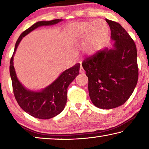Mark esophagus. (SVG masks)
<instances>
[{
	"mask_svg": "<svg viewBox=\"0 0 149 149\" xmlns=\"http://www.w3.org/2000/svg\"><path fill=\"white\" fill-rule=\"evenodd\" d=\"M79 72L81 73V74H84V73H85V70H84V68H83V67L81 66H81H80Z\"/></svg>",
	"mask_w": 149,
	"mask_h": 149,
	"instance_id": "esophagus-1",
	"label": "esophagus"
}]
</instances>
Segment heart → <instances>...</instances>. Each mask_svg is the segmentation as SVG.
<instances>
[{"instance_id": "heart-1", "label": "heart", "mask_w": 149, "mask_h": 149, "mask_svg": "<svg viewBox=\"0 0 149 149\" xmlns=\"http://www.w3.org/2000/svg\"><path fill=\"white\" fill-rule=\"evenodd\" d=\"M64 34L70 41H75L85 37L84 49L88 54L95 53L108 35V26L102 19L94 22H75L65 27Z\"/></svg>"}]
</instances>
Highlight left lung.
Listing matches in <instances>:
<instances>
[{"instance_id": "8db88e82", "label": "left lung", "mask_w": 149, "mask_h": 149, "mask_svg": "<svg viewBox=\"0 0 149 149\" xmlns=\"http://www.w3.org/2000/svg\"><path fill=\"white\" fill-rule=\"evenodd\" d=\"M111 31L114 48L99 50L85 58L88 89L93 104L102 109H112L127 101L137 84L139 70L135 42L117 22L106 19Z\"/></svg>"}]
</instances>
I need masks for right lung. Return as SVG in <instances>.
<instances>
[{
	"mask_svg": "<svg viewBox=\"0 0 149 149\" xmlns=\"http://www.w3.org/2000/svg\"><path fill=\"white\" fill-rule=\"evenodd\" d=\"M62 20L56 19L48 22H38L24 31L17 40L10 62V74L15 99L25 112L39 119H50L64 110L67 101L68 87L79 74L80 64L77 63L73 67L65 70L52 84L41 91L35 92L26 89L17 79L13 65L14 54L19 42L29 33L38 27L56 24Z\"/></svg>",
	"mask_w": 149,
	"mask_h": 149,
	"instance_id": "add662e5",
	"label": "right lung"
}]
</instances>
